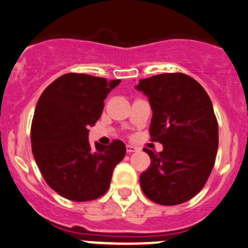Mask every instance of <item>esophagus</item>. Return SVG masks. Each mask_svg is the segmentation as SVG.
Segmentation results:
<instances>
[{
  "label": "esophagus",
  "instance_id": "34e87169",
  "mask_svg": "<svg viewBox=\"0 0 248 248\" xmlns=\"http://www.w3.org/2000/svg\"><path fill=\"white\" fill-rule=\"evenodd\" d=\"M137 147L136 146H133V145H127V152H128V154H132V152H136L137 151Z\"/></svg>",
  "mask_w": 248,
  "mask_h": 248
}]
</instances>
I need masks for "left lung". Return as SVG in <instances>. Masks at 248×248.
Segmentation results:
<instances>
[{
    "instance_id": "8db88e82",
    "label": "left lung",
    "mask_w": 248,
    "mask_h": 248,
    "mask_svg": "<svg viewBox=\"0 0 248 248\" xmlns=\"http://www.w3.org/2000/svg\"><path fill=\"white\" fill-rule=\"evenodd\" d=\"M136 89L151 106V140L163 145L158 154L144 149L151 166L140 174V186L157 204H182L202 191L214 168L218 124L211 99L184 73L141 79Z\"/></svg>"
}]
</instances>
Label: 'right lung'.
Instances as JSON below:
<instances>
[{
	"label": "right lung",
	"instance_id": "right-lung-1",
	"mask_svg": "<svg viewBox=\"0 0 248 248\" xmlns=\"http://www.w3.org/2000/svg\"><path fill=\"white\" fill-rule=\"evenodd\" d=\"M121 80L89 74L57 78L37 102L31 127L34 159L46 184L73 202H89L108 191L112 170L126 155L121 140L108 146L89 142V128L101 117L104 99Z\"/></svg>",
	"mask_w": 248,
	"mask_h": 248
}]
</instances>
